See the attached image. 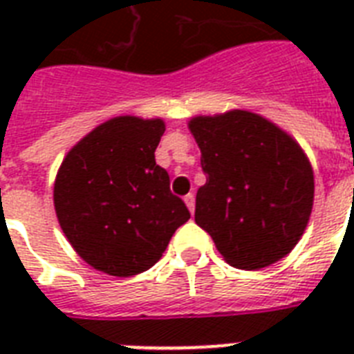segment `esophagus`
Wrapping results in <instances>:
<instances>
[{
	"mask_svg": "<svg viewBox=\"0 0 354 354\" xmlns=\"http://www.w3.org/2000/svg\"><path fill=\"white\" fill-rule=\"evenodd\" d=\"M183 202H185V205H187V209L191 211V213H194V194L189 193L185 198H183Z\"/></svg>",
	"mask_w": 354,
	"mask_h": 354,
	"instance_id": "esophagus-1",
	"label": "esophagus"
}]
</instances>
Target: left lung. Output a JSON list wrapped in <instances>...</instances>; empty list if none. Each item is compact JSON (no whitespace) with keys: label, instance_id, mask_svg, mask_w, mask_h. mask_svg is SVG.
I'll list each match as a JSON object with an SVG mask.
<instances>
[{"label":"left lung","instance_id":"obj_1","mask_svg":"<svg viewBox=\"0 0 354 354\" xmlns=\"http://www.w3.org/2000/svg\"><path fill=\"white\" fill-rule=\"evenodd\" d=\"M187 124L207 174L194 222L235 268L259 270L288 255L313 213L314 172L305 150L248 110L196 115Z\"/></svg>","mask_w":354,"mask_h":354}]
</instances>
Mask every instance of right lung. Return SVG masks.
<instances>
[{
  "label": "right lung",
  "instance_id": "add662e5",
  "mask_svg": "<svg viewBox=\"0 0 354 354\" xmlns=\"http://www.w3.org/2000/svg\"><path fill=\"white\" fill-rule=\"evenodd\" d=\"M163 119L119 115L86 133L64 158L53 202L64 235L91 268L130 277L152 268L191 218L156 165Z\"/></svg>",
  "mask_w": 354,
  "mask_h": 354
}]
</instances>
